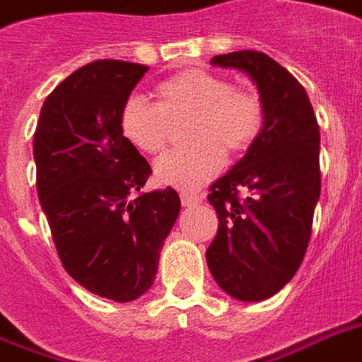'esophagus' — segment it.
Masks as SVG:
<instances>
[{"instance_id": "obj_1", "label": "esophagus", "mask_w": 362, "mask_h": 362, "mask_svg": "<svg viewBox=\"0 0 362 362\" xmlns=\"http://www.w3.org/2000/svg\"><path fill=\"white\" fill-rule=\"evenodd\" d=\"M182 206H195V204L201 203V197L199 195H193V193H180Z\"/></svg>"}]
</instances>
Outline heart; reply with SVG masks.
<instances>
[{
    "label": "heart",
    "mask_w": 362,
    "mask_h": 362,
    "mask_svg": "<svg viewBox=\"0 0 362 362\" xmlns=\"http://www.w3.org/2000/svg\"><path fill=\"white\" fill-rule=\"evenodd\" d=\"M158 103L129 95L120 109L122 135L144 153L163 152L170 118L192 115L189 141L195 146L167 153L153 167L163 186L197 189L204 186L229 153L246 152L263 127V103L255 92L231 86L221 75L186 69L158 82Z\"/></svg>",
    "instance_id": "b5f03b06"
}]
</instances>
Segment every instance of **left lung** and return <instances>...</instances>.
I'll return each instance as SVG.
<instances>
[{"mask_svg":"<svg viewBox=\"0 0 362 362\" xmlns=\"http://www.w3.org/2000/svg\"><path fill=\"white\" fill-rule=\"evenodd\" d=\"M210 64L246 73L263 103V127L244 158L210 186L218 233L206 250L216 284L259 303L303 263L321 193L320 125L300 82L267 54L238 50Z\"/></svg>","mask_w":362,"mask_h":362,"instance_id":"1","label":"left lung"}]
</instances>
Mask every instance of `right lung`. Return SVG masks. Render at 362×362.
Returning a JSON list of instances; mask_svg holds the SVG:
<instances>
[{
	"mask_svg": "<svg viewBox=\"0 0 362 362\" xmlns=\"http://www.w3.org/2000/svg\"><path fill=\"white\" fill-rule=\"evenodd\" d=\"M146 71L118 59L76 69L47 98L33 135L37 193L62 264L115 303L152 287L180 212L173 187L141 193L152 169L120 129L122 105Z\"/></svg>",
	"mask_w": 362,
	"mask_h": 362,
	"instance_id": "1",
	"label": "right lung"
}]
</instances>
